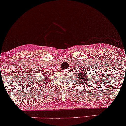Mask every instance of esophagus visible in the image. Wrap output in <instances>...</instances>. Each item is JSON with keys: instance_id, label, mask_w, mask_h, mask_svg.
Returning a JSON list of instances; mask_svg holds the SVG:
<instances>
[{"instance_id": "esophagus-1", "label": "esophagus", "mask_w": 126, "mask_h": 126, "mask_svg": "<svg viewBox=\"0 0 126 126\" xmlns=\"http://www.w3.org/2000/svg\"><path fill=\"white\" fill-rule=\"evenodd\" d=\"M66 72H68V70H66Z\"/></svg>"}]
</instances>
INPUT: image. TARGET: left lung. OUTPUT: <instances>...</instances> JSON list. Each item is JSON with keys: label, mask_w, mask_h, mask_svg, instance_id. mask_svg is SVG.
I'll return each mask as SVG.
<instances>
[{"label": "left lung", "mask_w": 126, "mask_h": 126, "mask_svg": "<svg viewBox=\"0 0 126 126\" xmlns=\"http://www.w3.org/2000/svg\"><path fill=\"white\" fill-rule=\"evenodd\" d=\"M86 71L87 70L85 68H80V67H79V71L78 70V73L76 75V76L78 77V82L79 84L80 83L81 85H86V83H88V82L90 80V78L88 77Z\"/></svg>", "instance_id": "left-lung-1"}]
</instances>
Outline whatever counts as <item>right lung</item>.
<instances>
[{
  "label": "right lung",
  "instance_id": "right-lung-1",
  "mask_svg": "<svg viewBox=\"0 0 126 126\" xmlns=\"http://www.w3.org/2000/svg\"><path fill=\"white\" fill-rule=\"evenodd\" d=\"M43 80H44V82H46V83H48V82H50V79H51V78L49 77L48 73H47V72H44V73H43Z\"/></svg>",
  "mask_w": 126,
  "mask_h": 126
}]
</instances>
